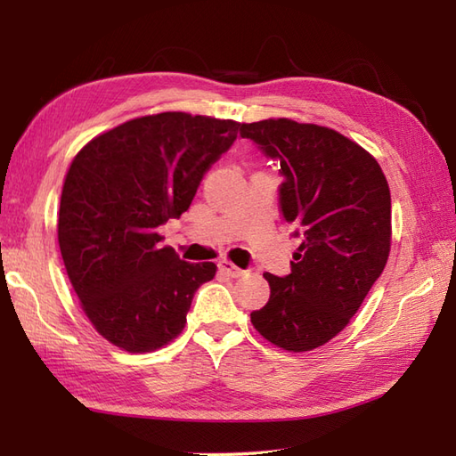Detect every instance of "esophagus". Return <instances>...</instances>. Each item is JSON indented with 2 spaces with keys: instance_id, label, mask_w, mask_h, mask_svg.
Here are the masks:
<instances>
[{
  "instance_id": "obj_1",
  "label": "esophagus",
  "mask_w": 456,
  "mask_h": 456,
  "mask_svg": "<svg viewBox=\"0 0 456 456\" xmlns=\"http://www.w3.org/2000/svg\"><path fill=\"white\" fill-rule=\"evenodd\" d=\"M217 266H219V273H221V274H225V276H229V278H239V276H243V274H245V270H243V268L235 266L233 263H229V260H221V263H219Z\"/></svg>"
}]
</instances>
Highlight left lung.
Segmentation results:
<instances>
[{"label": "left lung", "instance_id": "left-lung-1", "mask_svg": "<svg viewBox=\"0 0 456 456\" xmlns=\"http://www.w3.org/2000/svg\"><path fill=\"white\" fill-rule=\"evenodd\" d=\"M239 131L280 162V211L302 237L292 273L265 274L270 297L250 322L284 351H312L343 331L388 263V182L370 152L333 129L265 119Z\"/></svg>", "mask_w": 456, "mask_h": 456}]
</instances>
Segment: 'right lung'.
Here are the masks:
<instances>
[{
	"mask_svg": "<svg viewBox=\"0 0 456 456\" xmlns=\"http://www.w3.org/2000/svg\"><path fill=\"white\" fill-rule=\"evenodd\" d=\"M240 123L167 111L92 139L68 168L58 245L84 314L103 338L151 353L176 338L213 263L190 265L159 227L188 211Z\"/></svg>",
	"mask_w": 456,
	"mask_h": 456,
	"instance_id": "right-lung-1",
	"label": "right lung"
}]
</instances>
